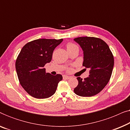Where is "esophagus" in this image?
Listing matches in <instances>:
<instances>
[{"mask_svg":"<svg viewBox=\"0 0 130 130\" xmlns=\"http://www.w3.org/2000/svg\"><path fill=\"white\" fill-rule=\"evenodd\" d=\"M70 78V76H67V75H64L63 76V79H69Z\"/></svg>","mask_w":130,"mask_h":130,"instance_id":"obj_1","label":"esophagus"}]
</instances>
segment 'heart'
I'll use <instances>...</instances> for the list:
<instances>
[{
	"instance_id": "obj_1",
	"label": "heart",
	"mask_w": 130,
	"mask_h": 130,
	"mask_svg": "<svg viewBox=\"0 0 130 130\" xmlns=\"http://www.w3.org/2000/svg\"><path fill=\"white\" fill-rule=\"evenodd\" d=\"M74 47H77V45H75V44H73V43H72V42H69V43H67V45H66V47H67V50L71 49V48H73ZM70 70V69H68V70Z\"/></svg>"
}]
</instances>
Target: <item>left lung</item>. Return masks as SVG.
I'll use <instances>...</instances> for the list:
<instances>
[{"mask_svg": "<svg viewBox=\"0 0 130 130\" xmlns=\"http://www.w3.org/2000/svg\"><path fill=\"white\" fill-rule=\"evenodd\" d=\"M83 51V66L89 68V77H78V85L74 89L76 95L83 97L92 96L104 89L111 78L114 59L109 46L99 38L78 37L74 39Z\"/></svg>", "mask_w": 130, "mask_h": 130, "instance_id": "8db88e82", "label": "left lung"}]
</instances>
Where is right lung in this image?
Returning a JSON list of instances; mask_svg holds the SVG:
<instances>
[{"label":"right lung","instance_id":"obj_1","mask_svg":"<svg viewBox=\"0 0 130 130\" xmlns=\"http://www.w3.org/2000/svg\"><path fill=\"white\" fill-rule=\"evenodd\" d=\"M63 39H38L22 47L16 60L15 67L19 83L31 96L45 99L54 95L61 74L46 73L44 68L52 59L53 53Z\"/></svg>","mask_w":130,"mask_h":130}]
</instances>
